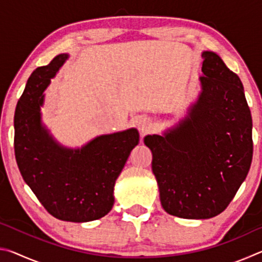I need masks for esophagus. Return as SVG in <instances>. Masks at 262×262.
I'll list each match as a JSON object with an SVG mask.
<instances>
[{"label":"esophagus","mask_w":262,"mask_h":262,"mask_svg":"<svg viewBox=\"0 0 262 262\" xmlns=\"http://www.w3.org/2000/svg\"><path fill=\"white\" fill-rule=\"evenodd\" d=\"M137 127H139L141 134L145 135V134H148L150 130H151V122H150L148 119L142 118L137 120Z\"/></svg>","instance_id":"obj_1"}]
</instances>
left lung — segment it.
Returning a JSON list of instances; mask_svg holds the SVG:
<instances>
[{"label":"left lung","mask_w":262,"mask_h":262,"mask_svg":"<svg viewBox=\"0 0 262 262\" xmlns=\"http://www.w3.org/2000/svg\"><path fill=\"white\" fill-rule=\"evenodd\" d=\"M202 92L188 117L164 136L148 135L162 207L181 219L217 216L236 195L253 156L252 117L241 78L203 52Z\"/></svg>","instance_id":"obj_1"}]
</instances>
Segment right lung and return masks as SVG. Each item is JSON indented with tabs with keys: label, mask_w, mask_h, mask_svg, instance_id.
I'll return each instance as SVG.
<instances>
[{
	"label": "right lung",
	"mask_w": 262,
	"mask_h": 262,
	"mask_svg": "<svg viewBox=\"0 0 262 262\" xmlns=\"http://www.w3.org/2000/svg\"><path fill=\"white\" fill-rule=\"evenodd\" d=\"M67 57L57 55L31 74L16 106L14 147L20 174L43 208L55 219L82 223L112 209L115 180L140 137L132 128L97 137L77 150L52 139L40 123L42 92Z\"/></svg>",
	"instance_id": "obj_1"
}]
</instances>
